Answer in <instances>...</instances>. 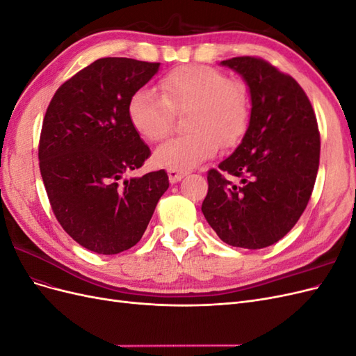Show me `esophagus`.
<instances>
[{
  "mask_svg": "<svg viewBox=\"0 0 356 356\" xmlns=\"http://www.w3.org/2000/svg\"><path fill=\"white\" fill-rule=\"evenodd\" d=\"M168 175H169V181H170V184H177V182H179L182 178H184L186 172H182V170H174V169H169V170H168Z\"/></svg>",
  "mask_w": 356,
  "mask_h": 356,
  "instance_id": "esophagus-1",
  "label": "esophagus"
}]
</instances>
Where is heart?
Segmentation results:
<instances>
[{"instance_id": "b5f03b06", "label": "heart", "mask_w": 356, "mask_h": 356, "mask_svg": "<svg viewBox=\"0 0 356 356\" xmlns=\"http://www.w3.org/2000/svg\"><path fill=\"white\" fill-rule=\"evenodd\" d=\"M160 95L138 89L127 105L136 131L149 141H160L172 129L175 113L187 111L190 132L168 139L154 152L159 166L188 170L217 154L220 145L238 144L250 123V95L245 84L229 80L207 65H186L168 72L159 83Z\"/></svg>"}]
</instances>
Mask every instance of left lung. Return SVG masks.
Segmentation results:
<instances>
[{"label": "left lung", "instance_id": "1", "mask_svg": "<svg viewBox=\"0 0 356 356\" xmlns=\"http://www.w3.org/2000/svg\"><path fill=\"white\" fill-rule=\"evenodd\" d=\"M221 65L242 75L251 117L239 147L208 172L202 212L222 242L261 250L281 241L307 207L319 168L316 115L301 86L267 60L239 56Z\"/></svg>", "mask_w": 356, "mask_h": 356}]
</instances>
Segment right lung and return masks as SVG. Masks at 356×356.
Returning a JSON list of instances; mask_svg holds the SVG:
<instances>
[{
	"label": "right lung",
	"mask_w": 356,
	"mask_h": 356,
	"mask_svg": "<svg viewBox=\"0 0 356 356\" xmlns=\"http://www.w3.org/2000/svg\"><path fill=\"white\" fill-rule=\"evenodd\" d=\"M159 67L129 58L95 60L60 86L42 120L40 172L53 213L96 254L123 252L141 241L169 187L163 169L124 178L152 154L127 105Z\"/></svg>",
	"instance_id": "1"
}]
</instances>
